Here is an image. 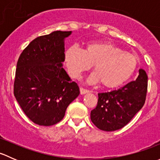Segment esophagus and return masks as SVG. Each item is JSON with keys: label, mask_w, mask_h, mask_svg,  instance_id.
<instances>
[{"label": "esophagus", "mask_w": 160, "mask_h": 160, "mask_svg": "<svg viewBox=\"0 0 160 160\" xmlns=\"http://www.w3.org/2000/svg\"><path fill=\"white\" fill-rule=\"evenodd\" d=\"M80 93H81V94H85V93H89L90 90L84 89V88H80Z\"/></svg>", "instance_id": "obj_1"}]
</instances>
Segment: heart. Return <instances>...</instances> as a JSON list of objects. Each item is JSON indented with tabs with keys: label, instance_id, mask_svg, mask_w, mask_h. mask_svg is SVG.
Segmentation results:
<instances>
[{
	"label": "heart",
	"instance_id": "b5f03b06",
	"mask_svg": "<svg viewBox=\"0 0 160 160\" xmlns=\"http://www.w3.org/2000/svg\"><path fill=\"white\" fill-rule=\"evenodd\" d=\"M64 63L69 74L78 78L93 65L94 72L88 77L89 83L101 82L107 88L121 86L133 75L138 66V59L110 42H92L84 50L70 46L64 52Z\"/></svg>",
	"mask_w": 160,
	"mask_h": 160
}]
</instances>
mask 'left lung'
Returning a JSON list of instances; mask_svg holds the SVG:
<instances>
[{
	"mask_svg": "<svg viewBox=\"0 0 160 160\" xmlns=\"http://www.w3.org/2000/svg\"><path fill=\"white\" fill-rule=\"evenodd\" d=\"M148 77L142 69L135 81L118 90L98 93L97 107L90 112L95 126L106 132L123 128L142 109L146 101Z\"/></svg>",
	"mask_w": 160,
	"mask_h": 160,
	"instance_id": "8db88e82",
	"label": "left lung"
}]
</instances>
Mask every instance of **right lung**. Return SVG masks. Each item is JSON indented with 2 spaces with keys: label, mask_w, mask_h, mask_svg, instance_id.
<instances>
[{
  "label": "right lung",
  "mask_w": 160,
  "mask_h": 160,
  "mask_svg": "<svg viewBox=\"0 0 160 160\" xmlns=\"http://www.w3.org/2000/svg\"><path fill=\"white\" fill-rule=\"evenodd\" d=\"M72 32L55 31L32 40L19 56L14 94L34 123L50 126L60 122L80 94L77 83L62 68L64 41Z\"/></svg>",
  "instance_id": "add662e5"
}]
</instances>
